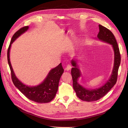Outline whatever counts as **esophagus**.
<instances>
[{
  "label": "esophagus",
  "instance_id": "34e87169",
  "mask_svg": "<svg viewBox=\"0 0 128 128\" xmlns=\"http://www.w3.org/2000/svg\"><path fill=\"white\" fill-rule=\"evenodd\" d=\"M71 68H72L71 65H70V64H68V65H67L66 68H65V70H67V71H68V70H70L71 69Z\"/></svg>",
  "mask_w": 128,
  "mask_h": 128
}]
</instances>
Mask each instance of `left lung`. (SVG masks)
<instances>
[{
  "instance_id": "8db88e82",
  "label": "left lung",
  "mask_w": 128,
  "mask_h": 128,
  "mask_svg": "<svg viewBox=\"0 0 128 128\" xmlns=\"http://www.w3.org/2000/svg\"><path fill=\"white\" fill-rule=\"evenodd\" d=\"M98 27L100 30L98 34V39L110 44L113 47L115 53L114 68L112 75L104 85L98 89L88 90L84 88L77 82L78 79L81 75V73L78 68L76 60H72V64L74 66L71 70L73 88L76 92L77 96L84 101H95L101 98L116 84L117 80L118 72L121 62V56L117 41L112 32L110 30L100 24L98 25Z\"/></svg>"
}]
</instances>
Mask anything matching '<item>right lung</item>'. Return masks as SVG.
<instances>
[{
  "label": "right lung",
  "mask_w": 128,
  "mask_h": 128,
  "mask_svg": "<svg viewBox=\"0 0 128 128\" xmlns=\"http://www.w3.org/2000/svg\"><path fill=\"white\" fill-rule=\"evenodd\" d=\"M28 26L18 30L13 35L7 52L8 62L11 70L12 82L16 88L28 99L38 103H48L54 98L58 90V83L64 69L60 63L56 68L52 69L44 81L35 86H29L22 83L16 76L10 61V50L11 44L14 40L28 29Z\"/></svg>",
  "instance_id": "add662e5"
}]
</instances>
